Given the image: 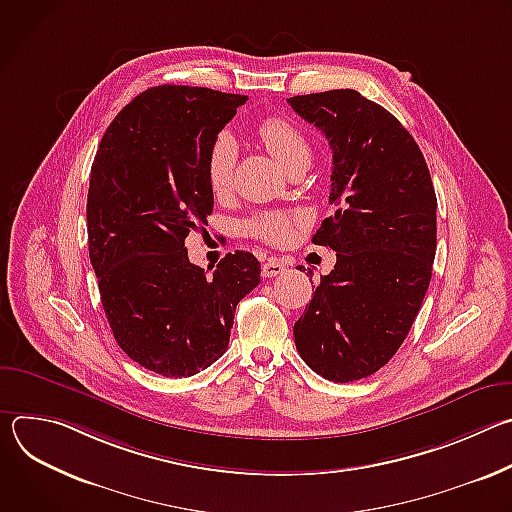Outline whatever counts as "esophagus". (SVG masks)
<instances>
[{
	"instance_id": "1",
	"label": "esophagus",
	"mask_w": 512,
	"mask_h": 512,
	"mask_svg": "<svg viewBox=\"0 0 512 512\" xmlns=\"http://www.w3.org/2000/svg\"><path fill=\"white\" fill-rule=\"evenodd\" d=\"M283 271H285V267H283V263L277 261V259H269V261H265V263L261 265V275H263V277H277V275L283 273Z\"/></svg>"
}]
</instances>
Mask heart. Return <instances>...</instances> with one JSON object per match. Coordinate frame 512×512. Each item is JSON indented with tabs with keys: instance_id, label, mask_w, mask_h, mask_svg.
<instances>
[{
	"instance_id": "heart-1",
	"label": "heart",
	"mask_w": 512,
	"mask_h": 512,
	"mask_svg": "<svg viewBox=\"0 0 512 512\" xmlns=\"http://www.w3.org/2000/svg\"><path fill=\"white\" fill-rule=\"evenodd\" d=\"M257 135L265 150L283 166L289 168L298 160L310 162V143L304 133L287 119L267 117L259 123ZM237 162V145L229 135H218L206 156V180L214 196H225L233 184ZM296 216L285 210H263L245 223V233L267 245H283L294 235Z\"/></svg>"
}]
</instances>
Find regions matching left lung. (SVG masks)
<instances>
[{"instance_id": "left-lung-1", "label": "left lung", "mask_w": 512, "mask_h": 512, "mask_svg": "<svg viewBox=\"0 0 512 512\" xmlns=\"http://www.w3.org/2000/svg\"><path fill=\"white\" fill-rule=\"evenodd\" d=\"M287 103L330 141L336 208L312 237L336 265L294 338L314 373L350 383L385 367L409 334L431 279L437 198L419 145L385 107L352 89Z\"/></svg>"}]
</instances>
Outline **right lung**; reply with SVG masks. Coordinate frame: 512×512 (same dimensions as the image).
Wrapping results in <instances>:
<instances>
[{"instance_id": "right-lung-1", "label": "right lung", "mask_w": 512, "mask_h": 512, "mask_svg": "<svg viewBox=\"0 0 512 512\" xmlns=\"http://www.w3.org/2000/svg\"><path fill=\"white\" fill-rule=\"evenodd\" d=\"M245 101L152 87L119 111L91 168L89 257L107 322L121 350L162 377H192L221 358L237 304L261 281L251 253H227L208 275L184 247L212 212L210 145Z\"/></svg>"}]
</instances>
